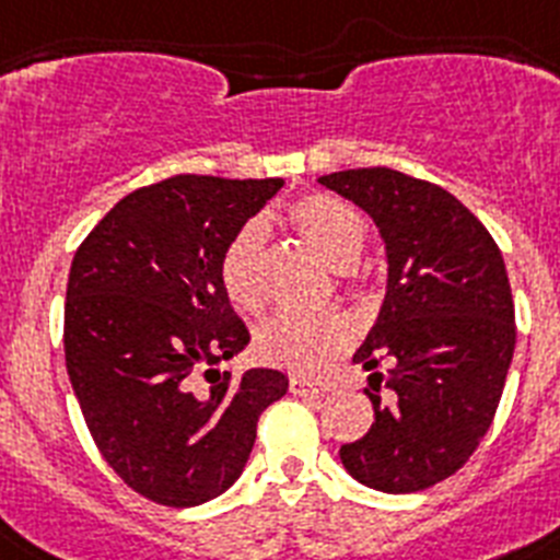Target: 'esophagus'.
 Instances as JSON below:
<instances>
[{
    "label": "esophagus",
    "instance_id": "obj_1",
    "mask_svg": "<svg viewBox=\"0 0 560 560\" xmlns=\"http://www.w3.org/2000/svg\"><path fill=\"white\" fill-rule=\"evenodd\" d=\"M290 392L299 397H307V395H327L329 386L327 383H313L307 381V377H299V374H293L290 377Z\"/></svg>",
    "mask_w": 560,
    "mask_h": 560
}]
</instances>
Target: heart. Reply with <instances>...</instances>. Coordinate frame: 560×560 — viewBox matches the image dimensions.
<instances>
[{"label":"heart","instance_id":"1","mask_svg":"<svg viewBox=\"0 0 560 560\" xmlns=\"http://www.w3.org/2000/svg\"><path fill=\"white\" fill-rule=\"evenodd\" d=\"M287 222L295 228L320 259L340 270L343 284H354L347 267L354 265L369 225L361 213L343 199L329 194H307L287 208ZM261 256H265V228L261 222H245L233 233L220 256V284L228 301L240 313H259ZM352 340V320L338 310L318 313H279L267 320L256 335V352L261 361L290 372L313 374L327 366Z\"/></svg>","mask_w":560,"mask_h":560}]
</instances>
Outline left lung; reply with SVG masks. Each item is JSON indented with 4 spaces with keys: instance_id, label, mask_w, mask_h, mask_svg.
<instances>
[{
    "instance_id": "left-lung-1",
    "label": "left lung",
    "mask_w": 560,
    "mask_h": 560,
    "mask_svg": "<svg viewBox=\"0 0 560 560\" xmlns=\"http://www.w3.org/2000/svg\"><path fill=\"white\" fill-rule=\"evenodd\" d=\"M318 183L372 217L388 256L386 301L354 352L372 372L363 392L374 422L340 445V462L366 488L417 493L470 459L502 400L515 349L502 250L454 194L425 179L377 165ZM381 365L387 372L374 373Z\"/></svg>"
}]
</instances>
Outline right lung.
I'll use <instances>...</instances> for the list:
<instances>
[{
    "mask_svg": "<svg viewBox=\"0 0 560 560\" xmlns=\"http://www.w3.org/2000/svg\"><path fill=\"white\" fill-rule=\"evenodd\" d=\"M284 179L177 174L124 197L75 250L65 358L92 440L135 493L194 508L245 468L276 369H213L250 340L220 256Z\"/></svg>",
    "mask_w": 560,
    "mask_h": 560,
    "instance_id": "right-lung-1",
    "label": "right lung"
}]
</instances>
